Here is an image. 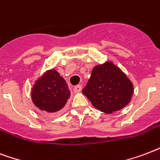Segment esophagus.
I'll return each mask as SVG.
<instances>
[{
  "instance_id": "34e87169",
  "label": "esophagus",
  "mask_w": 160,
  "mask_h": 160,
  "mask_svg": "<svg viewBox=\"0 0 160 160\" xmlns=\"http://www.w3.org/2000/svg\"><path fill=\"white\" fill-rule=\"evenodd\" d=\"M74 92H80L82 91V86L81 85H78V86H75L73 88Z\"/></svg>"
}]
</instances>
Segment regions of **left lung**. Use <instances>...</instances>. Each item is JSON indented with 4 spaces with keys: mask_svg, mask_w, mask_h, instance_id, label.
I'll use <instances>...</instances> for the list:
<instances>
[{
    "mask_svg": "<svg viewBox=\"0 0 160 160\" xmlns=\"http://www.w3.org/2000/svg\"><path fill=\"white\" fill-rule=\"evenodd\" d=\"M82 93L97 109L112 113L128 104L133 86L118 67L112 62H106L92 68Z\"/></svg>",
    "mask_w": 160,
    "mask_h": 160,
    "instance_id": "obj_1",
    "label": "left lung"
}]
</instances>
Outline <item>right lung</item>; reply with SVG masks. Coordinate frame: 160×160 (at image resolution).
I'll use <instances>...</instances> for the list:
<instances>
[{"label": "right lung", "instance_id": "right-lung-1", "mask_svg": "<svg viewBox=\"0 0 160 160\" xmlns=\"http://www.w3.org/2000/svg\"><path fill=\"white\" fill-rule=\"evenodd\" d=\"M31 95L36 107L45 113H53L66 105L71 93L64 78L57 70L51 69L35 82Z\"/></svg>", "mask_w": 160, "mask_h": 160}]
</instances>
